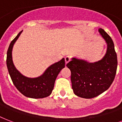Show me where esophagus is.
I'll list each match as a JSON object with an SVG mask.
<instances>
[{
	"mask_svg": "<svg viewBox=\"0 0 122 122\" xmlns=\"http://www.w3.org/2000/svg\"><path fill=\"white\" fill-rule=\"evenodd\" d=\"M65 63H66V64H67V63L70 61V56H66L65 57Z\"/></svg>",
	"mask_w": 122,
	"mask_h": 122,
	"instance_id": "obj_1",
	"label": "esophagus"
}]
</instances>
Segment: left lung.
I'll return each instance as SVG.
<instances>
[{"mask_svg":"<svg viewBox=\"0 0 122 122\" xmlns=\"http://www.w3.org/2000/svg\"><path fill=\"white\" fill-rule=\"evenodd\" d=\"M98 32L107 46L104 57L95 63L73 57L66 65L71 71L73 93L81 98H94L106 91L117 73L118 61L114 43L104 29L100 28Z\"/></svg>","mask_w":122,"mask_h":122,"instance_id":"8db88e82","label":"left lung"}]
</instances>
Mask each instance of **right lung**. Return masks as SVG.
<instances>
[{"instance_id":"right-lung-1","label":"right lung","mask_w":122,"mask_h":122,"mask_svg":"<svg viewBox=\"0 0 122 122\" xmlns=\"http://www.w3.org/2000/svg\"><path fill=\"white\" fill-rule=\"evenodd\" d=\"M22 32V30L18 34L9 45L6 59L7 70L14 85L24 96L32 98H45L52 93L55 81L65 66V58L51 65L38 77L29 78L23 76L16 70L12 59L13 47Z\"/></svg>"}]
</instances>
